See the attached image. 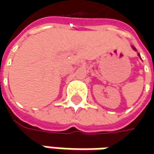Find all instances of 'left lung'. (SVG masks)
Listing matches in <instances>:
<instances>
[{
	"label": "left lung",
	"mask_w": 154,
	"mask_h": 154,
	"mask_svg": "<svg viewBox=\"0 0 154 154\" xmlns=\"http://www.w3.org/2000/svg\"><path fill=\"white\" fill-rule=\"evenodd\" d=\"M133 48H134V47H133ZM134 50H135V49H134Z\"/></svg>",
	"instance_id": "8db88e82"
}]
</instances>
